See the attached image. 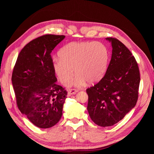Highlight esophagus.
I'll use <instances>...</instances> for the list:
<instances>
[{
    "label": "esophagus",
    "instance_id": "1",
    "mask_svg": "<svg viewBox=\"0 0 154 154\" xmlns=\"http://www.w3.org/2000/svg\"><path fill=\"white\" fill-rule=\"evenodd\" d=\"M78 92V91L76 89H74V88H71V89H69L68 91V95L71 96L72 94H74Z\"/></svg>",
    "mask_w": 154,
    "mask_h": 154
}]
</instances>
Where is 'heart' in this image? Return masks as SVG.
I'll use <instances>...</instances> for the list:
<instances>
[{
	"label": "heart",
	"instance_id": "heart-1",
	"mask_svg": "<svg viewBox=\"0 0 154 154\" xmlns=\"http://www.w3.org/2000/svg\"><path fill=\"white\" fill-rule=\"evenodd\" d=\"M59 59L53 62V68L64 85L71 84L74 76H78L74 84L82 87L87 81L93 83L100 80L106 71L109 50L100 42H73L63 47L58 53Z\"/></svg>",
	"mask_w": 154,
	"mask_h": 154
}]
</instances>
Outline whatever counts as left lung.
I'll return each instance as SVG.
<instances>
[{
	"label": "left lung",
	"mask_w": 154,
	"mask_h": 154,
	"mask_svg": "<svg viewBox=\"0 0 154 154\" xmlns=\"http://www.w3.org/2000/svg\"><path fill=\"white\" fill-rule=\"evenodd\" d=\"M106 40L112 47L109 67L101 80L86 90L90 118L103 127L117 123L134 108L140 83L138 65L129 49L117 38Z\"/></svg>",
	"instance_id": "8db88e82"
}]
</instances>
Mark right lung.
<instances>
[{"label": "right lung", "instance_id": "obj_1", "mask_svg": "<svg viewBox=\"0 0 154 154\" xmlns=\"http://www.w3.org/2000/svg\"><path fill=\"white\" fill-rule=\"evenodd\" d=\"M64 35H45L26 44L18 56L12 84L18 109L41 128L57 124L67 92L58 85L51 53Z\"/></svg>", "mask_w": 154, "mask_h": 154}]
</instances>
